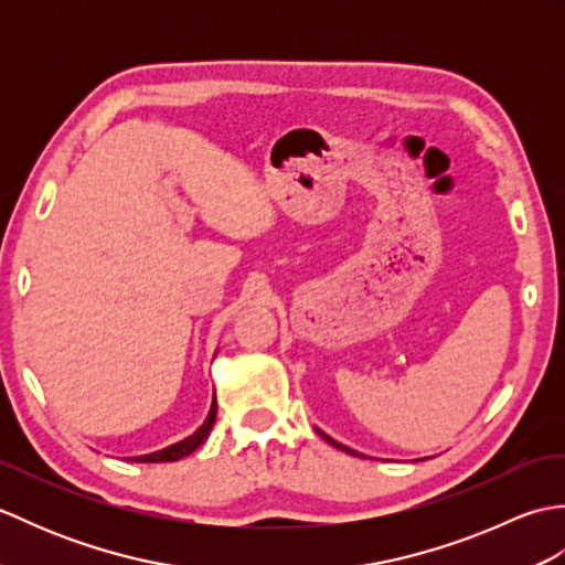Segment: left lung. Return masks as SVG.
I'll list each match as a JSON object with an SVG mask.
<instances>
[{
	"label": "left lung",
	"mask_w": 565,
	"mask_h": 565,
	"mask_svg": "<svg viewBox=\"0 0 565 565\" xmlns=\"http://www.w3.org/2000/svg\"><path fill=\"white\" fill-rule=\"evenodd\" d=\"M320 435H322V431H320ZM322 437H326V441H330V444H332V447H338V449H342V451H347V454H354V456H356V451H352L350 447H344V444H340V441H334V439H330L328 435H322Z\"/></svg>",
	"instance_id": "left-lung-1"
}]
</instances>
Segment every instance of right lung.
Returning <instances> with one entry per match:
<instances>
[{
    "instance_id": "right-lung-1",
    "label": "right lung",
    "mask_w": 565,
    "mask_h": 565,
    "mask_svg": "<svg viewBox=\"0 0 565 565\" xmlns=\"http://www.w3.org/2000/svg\"><path fill=\"white\" fill-rule=\"evenodd\" d=\"M215 411H218V405H215V395H213L211 413H209V417H206V423H203V425L194 431V435L186 437V439H182V441L172 444V447H167V449H162V451L146 454V456H136V461H140V463H164V461H179V459H184V456H189L191 451H196V449L201 447V444L206 441L209 431H211V427H213V423H215Z\"/></svg>"
}]
</instances>
